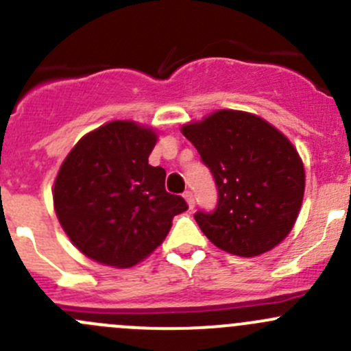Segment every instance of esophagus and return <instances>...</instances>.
<instances>
[{"label": "esophagus", "mask_w": 351, "mask_h": 351, "mask_svg": "<svg viewBox=\"0 0 351 351\" xmlns=\"http://www.w3.org/2000/svg\"><path fill=\"white\" fill-rule=\"evenodd\" d=\"M183 198H185L186 205H189V208L192 210V208L195 207V198H193V193L192 192H185V193H183Z\"/></svg>", "instance_id": "1"}]
</instances>
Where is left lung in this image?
Returning a JSON list of instances; mask_svg holds the SVG:
<instances>
[{"label": "left lung", "instance_id": "8db88e82", "mask_svg": "<svg viewBox=\"0 0 351 351\" xmlns=\"http://www.w3.org/2000/svg\"><path fill=\"white\" fill-rule=\"evenodd\" d=\"M182 134L197 147L219 190L214 212H197L202 232L238 256L263 254L292 231L306 189L304 162L271 123L241 110H217Z\"/></svg>", "mask_w": 351, "mask_h": 351}]
</instances>
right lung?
Returning <instances> with one entry per match:
<instances>
[{
	"mask_svg": "<svg viewBox=\"0 0 351 351\" xmlns=\"http://www.w3.org/2000/svg\"><path fill=\"white\" fill-rule=\"evenodd\" d=\"M156 141L151 127L113 120L81 137L59 168L56 215L71 243L97 263L134 267L189 208L165 190V169L149 165Z\"/></svg>",
	"mask_w": 351,
	"mask_h": 351,
	"instance_id": "obj_1",
	"label": "right lung"
}]
</instances>
